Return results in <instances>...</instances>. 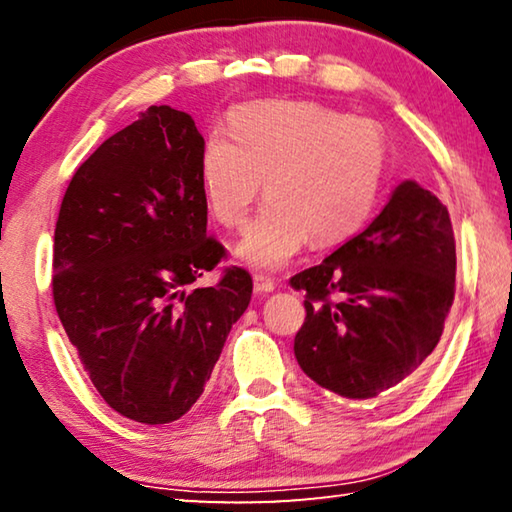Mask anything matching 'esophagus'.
<instances>
[{"label": "esophagus", "mask_w": 512, "mask_h": 512, "mask_svg": "<svg viewBox=\"0 0 512 512\" xmlns=\"http://www.w3.org/2000/svg\"><path fill=\"white\" fill-rule=\"evenodd\" d=\"M253 282H255V291H257V293H271V291L275 289V282H273L271 275L257 273V275L253 277Z\"/></svg>", "instance_id": "34e87169"}]
</instances>
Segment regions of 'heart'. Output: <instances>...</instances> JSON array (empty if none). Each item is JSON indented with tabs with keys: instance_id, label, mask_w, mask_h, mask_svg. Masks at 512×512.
<instances>
[{
	"instance_id": "heart-1",
	"label": "heart",
	"mask_w": 512,
	"mask_h": 512,
	"mask_svg": "<svg viewBox=\"0 0 512 512\" xmlns=\"http://www.w3.org/2000/svg\"><path fill=\"white\" fill-rule=\"evenodd\" d=\"M388 142L372 119L314 101L250 103L230 115V142L207 140L201 189L228 230L244 228L264 185L266 205L237 246L253 268L287 266L302 248L350 239L375 212Z\"/></svg>"
}]
</instances>
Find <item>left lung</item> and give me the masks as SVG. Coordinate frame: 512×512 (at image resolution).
I'll list each match as a JSON object with an SVG mask.
<instances>
[{
    "instance_id": "obj_1",
    "label": "left lung",
    "mask_w": 512,
    "mask_h": 512,
    "mask_svg": "<svg viewBox=\"0 0 512 512\" xmlns=\"http://www.w3.org/2000/svg\"><path fill=\"white\" fill-rule=\"evenodd\" d=\"M307 291L293 352L305 375L348 400H368L427 366L456 291L447 207L413 180L366 230L291 277Z\"/></svg>"
}]
</instances>
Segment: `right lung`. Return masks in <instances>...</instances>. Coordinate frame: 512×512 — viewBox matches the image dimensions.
I'll return each mask as SVG.
<instances>
[{
    "label": "right lung",
    "mask_w": 512,
    "mask_h": 512,
    "mask_svg": "<svg viewBox=\"0 0 512 512\" xmlns=\"http://www.w3.org/2000/svg\"><path fill=\"white\" fill-rule=\"evenodd\" d=\"M205 140L187 112L151 106L72 176L54 232L51 293L85 375L110 409L167 424L192 409L253 296L207 237Z\"/></svg>",
    "instance_id": "right-lung-1"
}]
</instances>
